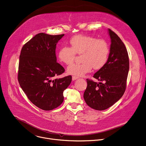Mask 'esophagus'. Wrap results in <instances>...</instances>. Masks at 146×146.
<instances>
[{"label": "esophagus", "instance_id": "34e87169", "mask_svg": "<svg viewBox=\"0 0 146 146\" xmlns=\"http://www.w3.org/2000/svg\"><path fill=\"white\" fill-rule=\"evenodd\" d=\"M77 78H78V77H76V76H72V80L73 81H74V80H77Z\"/></svg>", "mask_w": 146, "mask_h": 146}]
</instances>
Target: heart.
Wrapping results in <instances>:
<instances>
[{
    "mask_svg": "<svg viewBox=\"0 0 146 146\" xmlns=\"http://www.w3.org/2000/svg\"><path fill=\"white\" fill-rule=\"evenodd\" d=\"M69 43L70 47L63 46L59 50V60L68 65L73 62L77 54L81 55L82 63L70 65L67 69L68 74L82 76L90 72L92 68L94 70H100L107 63L110 48L104 39L77 35L70 39Z\"/></svg>",
    "mask_w": 146,
    "mask_h": 146,
    "instance_id": "b5f03b06",
    "label": "heart"
}]
</instances>
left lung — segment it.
<instances>
[{"label":"left lung","mask_w":146,"mask_h":146,"mask_svg":"<svg viewBox=\"0 0 146 146\" xmlns=\"http://www.w3.org/2000/svg\"><path fill=\"white\" fill-rule=\"evenodd\" d=\"M108 33L111 44L108 61L93 76L100 82L97 83L87 78V87L84 93L86 104L98 111L110 108L123 96L129 70V56L125 44L111 29H108Z\"/></svg>","instance_id":"obj_1"}]
</instances>
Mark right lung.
Returning a JSON list of instances; mask_svg holds the SVG:
<instances>
[{
	"label": "right lung",
	"mask_w": 146,
	"mask_h": 146,
	"mask_svg": "<svg viewBox=\"0 0 146 146\" xmlns=\"http://www.w3.org/2000/svg\"><path fill=\"white\" fill-rule=\"evenodd\" d=\"M63 36L39 33L21 50L19 83L29 100L44 111L59 107L63 101L64 90L72 82L71 76L56 78L64 72L55 54L56 44Z\"/></svg>",
	"instance_id": "1"
}]
</instances>
